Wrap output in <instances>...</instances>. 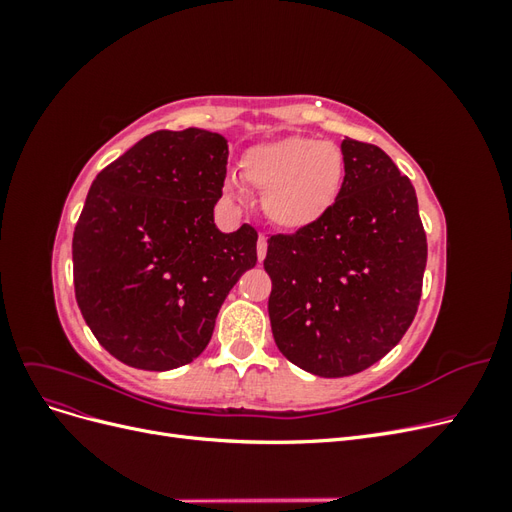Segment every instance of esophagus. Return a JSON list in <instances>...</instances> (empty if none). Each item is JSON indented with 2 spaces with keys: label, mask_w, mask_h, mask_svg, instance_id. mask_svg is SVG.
Returning a JSON list of instances; mask_svg holds the SVG:
<instances>
[{
  "label": "esophagus",
  "mask_w": 512,
  "mask_h": 512,
  "mask_svg": "<svg viewBox=\"0 0 512 512\" xmlns=\"http://www.w3.org/2000/svg\"><path fill=\"white\" fill-rule=\"evenodd\" d=\"M256 252H258V260L262 262L267 256V237L265 235H258V245H256Z\"/></svg>",
  "instance_id": "esophagus-1"
}]
</instances>
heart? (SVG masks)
Here are the masks:
<instances>
[{
	"mask_svg": "<svg viewBox=\"0 0 512 512\" xmlns=\"http://www.w3.org/2000/svg\"><path fill=\"white\" fill-rule=\"evenodd\" d=\"M344 153L335 143L312 136H282L247 149L239 177L224 179L230 203H245V188L262 192V211L282 230H303L320 222L342 194Z\"/></svg>",
	"mask_w": 512,
	"mask_h": 512,
	"instance_id": "b5f03b06",
	"label": "heart"
}]
</instances>
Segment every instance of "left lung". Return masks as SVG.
Listing matches in <instances>:
<instances>
[{"label": "left lung", "mask_w": 512, "mask_h": 512, "mask_svg": "<svg viewBox=\"0 0 512 512\" xmlns=\"http://www.w3.org/2000/svg\"><path fill=\"white\" fill-rule=\"evenodd\" d=\"M346 179L314 226L273 235L265 271L273 339L290 363L344 378L378 363L412 324L427 237L416 192L386 153L342 143Z\"/></svg>", "instance_id": "left-lung-1"}]
</instances>
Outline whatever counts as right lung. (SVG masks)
Listing matches in <instances>:
<instances>
[{
    "instance_id": "obj_1",
    "label": "right lung",
    "mask_w": 512,
    "mask_h": 512,
    "mask_svg": "<svg viewBox=\"0 0 512 512\" xmlns=\"http://www.w3.org/2000/svg\"><path fill=\"white\" fill-rule=\"evenodd\" d=\"M228 143L188 128L145 136L91 183L74 228L76 303L100 346L136 369L192 363L239 277L256 265L258 232H222Z\"/></svg>"
}]
</instances>
